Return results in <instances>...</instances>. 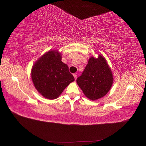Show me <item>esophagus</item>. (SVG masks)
Instances as JSON below:
<instances>
[{
    "mask_svg": "<svg viewBox=\"0 0 146 146\" xmlns=\"http://www.w3.org/2000/svg\"><path fill=\"white\" fill-rule=\"evenodd\" d=\"M73 76H74V77L75 80H76V79H77V74H73Z\"/></svg>",
    "mask_w": 146,
    "mask_h": 146,
    "instance_id": "esophagus-1",
    "label": "esophagus"
}]
</instances>
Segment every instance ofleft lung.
<instances>
[{"label":"left lung","instance_id":"8db88e82","mask_svg":"<svg viewBox=\"0 0 146 146\" xmlns=\"http://www.w3.org/2000/svg\"><path fill=\"white\" fill-rule=\"evenodd\" d=\"M113 77L111 69L103 56H91L82 76L77 79L78 85L88 99L92 100L105 96L111 89Z\"/></svg>","mask_w":146,"mask_h":146}]
</instances>
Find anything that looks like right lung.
Returning a JSON list of instances; mask_svg holds the SVG:
<instances>
[{"instance_id": "right-lung-1", "label": "right lung", "mask_w": 146, "mask_h": 146, "mask_svg": "<svg viewBox=\"0 0 146 146\" xmlns=\"http://www.w3.org/2000/svg\"><path fill=\"white\" fill-rule=\"evenodd\" d=\"M31 77L36 90L48 99H55L65 88L74 81L68 66L61 61V55L57 50H50L33 64Z\"/></svg>"}]
</instances>
